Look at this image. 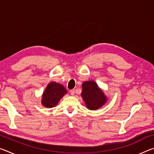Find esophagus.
<instances>
[{
	"label": "esophagus",
	"mask_w": 154,
	"mask_h": 154,
	"mask_svg": "<svg viewBox=\"0 0 154 154\" xmlns=\"http://www.w3.org/2000/svg\"><path fill=\"white\" fill-rule=\"evenodd\" d=\"M70 93H71V94L72 96H73L75 94V90H71V91H70Z\"/></svg>",
	"instance_id": "obj_1"
}]
</instances>
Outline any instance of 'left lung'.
<instances>
[{"label":"left lung","mask_w":154,"mask_h":154,"mask_svg":"<svg viewBox=\"0 0 154 154\" xmlns=\"http://www.w3.org/2000/svg\"><path fill=\"white\" fill-rule=\"evenodd\" d=\"M82 96L87 107L91 110L101 107L106 101V98L103 92L94 81L83 83Z\"/></svg>","instance_id":"8db88e82"}]
</instances>
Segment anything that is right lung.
Listing matches in <instances>:
<instances>
[{"label": "right lung", "instance_id": "obj_1", "mask_svg": "<svg viewBox=\"0 0 154 154\" xmlns=\"http://www.w3.org/2000/svg\"><path fill=\"white\" fill-rule=\"evenodd\" d=\"M67 91L63 85L56 82H51L44 91L42 104L48 108L55 106Z\"/></svg>", "mask_w": 154, "mask_h": 154}]
</instances>
